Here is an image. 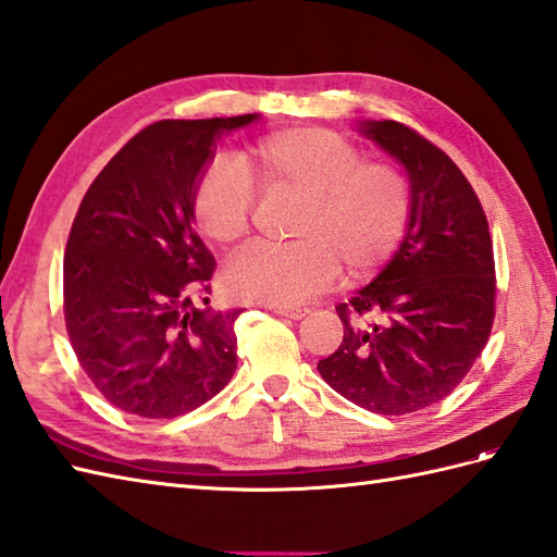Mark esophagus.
Masks as SVG:
<instances>
[{
  "label": "esophagus",
  "instance_id": "obj_1",
  "mask_svg": "<svg viewBox=\"0 0 557 557\" xmlns=\"http://www.w3.org/2000/svg\"><path fill=\"white\" fill-rule=\"evenodd\" d=\"M274 311H276V314H281V317L293 319V321H300V319H305L309 314L307 307H274Z\"/></svg>",
  "mask_w": 557,
  "mask_h": 557
}]
</instances>
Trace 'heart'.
Returning a JSON list of instances; mask_svg holds the SVG:
<instances>
[{"instance_id":"heart-1","label":"heart","mask_w":557,"mask_h":557,"mask_svg":"<svg viewBox=\"0 0 557 557\" xmlns=\"http://www.w3.org/2000/svg\"><path fill=\"white\" fill-rule=\"evenodd\" d=\"M297 196L281 248L250 246L222 271L234 302L293 307L325 290L341 264L349 276L383 267L406 234L411 191L401 170L361 160L357 146L325 129H281L232 156H216L194 191V220L216 246L248 234L255 194Z\"/></svg>"}]
</instances>
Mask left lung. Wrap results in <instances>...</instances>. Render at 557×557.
Instances as JSON below:
<instances>
[{
    "mask_svg": "<svg viewBox=\"0 0 557 557\" xmlns=\"http://www.w3.org/2000/svg\"><path fill=\"white\" fill-rule=\"evenodd\" d=\"M359 129L401 162L411 216L389 264L335 307L345 335L319 373L361 409L404 416L451 395L490 341L492 236L478 194L442 148L395 120Z\"/></svg>",
    "mask_w": 557,
    "mask_h": 557,
    "instance_id": "obj_1",
    "label": "left lung"
}]
</instances>
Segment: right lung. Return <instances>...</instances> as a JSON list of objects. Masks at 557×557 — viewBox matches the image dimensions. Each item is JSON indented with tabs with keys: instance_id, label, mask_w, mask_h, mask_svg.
<instances>
[{
	"instance_id": "1",
	"label": "right lung",
	"mask_w": 557,
	"mask_h": 557,
	"mask_svg": "<svg viewBox=\"0 0 557 557\" xmlns=\"http://www.w3.org/2000/svg\"><path fill=\"white\" fill-rule=\"evenodd\" d=\"M260 115L160 120L129 139L79 202L63 257L75 357L106 401L174 418L236 371L240 309L212 311L214 257L194 232V191L224 132Z\"/></svg>"
}]
</instances>
